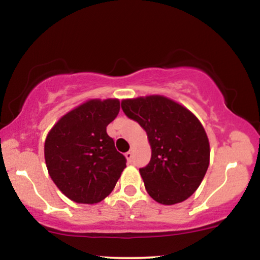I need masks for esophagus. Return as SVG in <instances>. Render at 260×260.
<instances>
[{"instance_id": "34e87169", "label": "esophagus", "mask_w": 260, "mask_h": 260, "mask_svg": "<svg viewBox=\"0 0 260 260\" xmlns=\"http://www.w3.org/2000/svg\"><path fill=\"white\" fill-rule=\"evenodd\" d=\"M124 156H126L128 162H131V161H132V157H133V153H132V151H127V153L124 154Z\"/></svg>"}]
</instances>
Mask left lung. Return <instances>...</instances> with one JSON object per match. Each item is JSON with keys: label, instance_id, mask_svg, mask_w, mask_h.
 Returning <instances> with one entry per match:
<instances>
[{"label": "left lung", "instance_id": "8db88e82", "mask_svg": "<svg viewBox=\"0 0 260 260\" xmlns=\"http://www.w3.org/2000/svg\"><path fill=\"white\" fill-rule=\"evenodd\" d=\"M122 110L147 132L151 159L139 169L148 194L164 205L186 201L201 186L210 145L201 121L187 107L162 96L124 99Z\"/></svg>", "mask_w": 260, "mask_h": 260}]
</instances>
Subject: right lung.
<instances>
[{"instance_id":"right-lung-1","label":"right lung","mask_w":260,"mask_h":260,"mask_svg":"<svg viewBox=\"0 0 260 260\" xmlns=\"http://www.w3.org/2000/svg\"><path fill=\"white\" fill-rule=\"evenodd\" d=\"M120 112L118 99H91L56 122L45 139V162L63 194L79 204L105 199L126 168L106 127Z\"/></svg>"}]
</instances>
